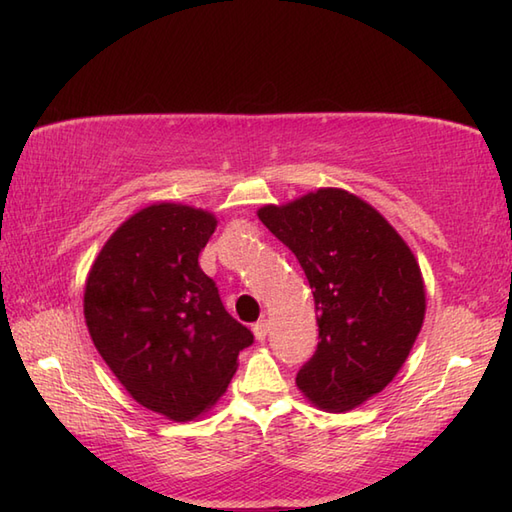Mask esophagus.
I'll return each mask as SVG.
<instances>
[{"mask_svg": "<svg viewBox=\"0 0 512 512\" xmlns=\"http://www.w3.org/2000/svg\"><path fill=\"white\" fill-rule=\"evenodd\" d=\"M268 330H270V325H268V321H266V319L257 321V323L253 325V332H255V336H257V341H266Z\"/></svg>", "mask_w": 512, "mask_h": 512, "instance_id": "1", "label": "esophagus"}]
</instances>
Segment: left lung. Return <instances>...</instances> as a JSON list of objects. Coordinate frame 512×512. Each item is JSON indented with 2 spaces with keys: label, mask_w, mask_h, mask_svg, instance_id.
Wrapping results in <instances>:
<instances>
[{
  "label": "left lung",
  "mask_w": 512,
  "mask_h": 512,
  "mask_svg": "<svg viewBox=\"0 0 512 512\" xmlns=\"http://www.w3.org/2000/svg\"><path fill=\"white\" fill-rule=\"evenodd\" d=\"M257 215L299 259L319 312V345L297 387L328 411L361 405L391 383L422 328L416 257L383 215L341 189Z\"/></svg>",
  "instance_id": "8db88e82"
}]
</instances>
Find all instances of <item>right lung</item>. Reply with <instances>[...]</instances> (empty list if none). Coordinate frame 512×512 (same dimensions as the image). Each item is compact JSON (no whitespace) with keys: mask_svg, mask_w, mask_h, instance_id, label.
<instances>
[{"mask_svg":"<svg viewBox=\"0 0 512 512\" xmlns=\"http://www.w3.org/2000/svg\"><path fill=\"white\" fill-rule=\"evenodd\" d=\"M215 217L154 204L129 217L96 257L85 284V323L96 350L140 405L176 422L220 398L253 345L198 264Z\"/></svg>","mask_w":512,"mask_h":512,"instance_id":"right-lung-1","label":"right lung"}]
</instances>
